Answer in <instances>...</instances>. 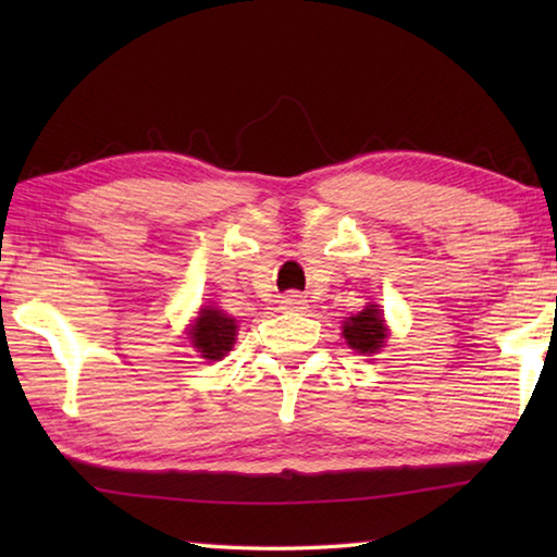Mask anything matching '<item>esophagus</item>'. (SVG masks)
Returning <instances> with one entry per match:
<instances>
[{
    "instance_id": "obj_1",
    "label": "esophagus",
    "mask_w": 557,
    "mask_h": 557,
    "mask_svg": "<svg viewBox=\"0 0 557 557\" xmlns=\"http://www.w3.org/2000/svg\"><path fill=\"white\" fill-rule=\"evenodd\" d=\"M280 305H282V309H287V312H305L307 299L297 295V292H289V295L280 299Z\"/></svg>"
}]
</instances>
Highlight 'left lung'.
I'll list each match as a JSON object with an SVG mask.
<instances>
[{
  "mask_svg": "<svg viewBox=\"0 0 557 557\" xmlns=\"http://www.w3.org/2000/svg\"><path fill=\"white\" fill-rule=\"evenodd\" d=\"M344 338L356 354H375L381 351L388 336L383 309L379 305H369L363 312L348 317L344 322Z\"/></svg>",
  "mask_w": 557,
  "mask_h": 557,
  "instance_id": "left-lung-1",
  "label": "left lung"
}]
</instances>
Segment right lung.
I'll use <instances>...</instances> for the list:
<instances>
[{"label": "right lung", "instance_id": "right-lung-1", "mask_svg": "<svg viewBox=\"0 0 557 557\" xmlns=\"http://www.w3.org/2000/svg\"><path fill=\"white\" fill-rule=\"evenodd\" d=\"M235 336H238L235 319L219 307H201L199 317L188 326V338H191L194 348L209 361H221L233 348Z\"/></svg>", "mask_w": 557, "mask_h": 557}]
</instances>
